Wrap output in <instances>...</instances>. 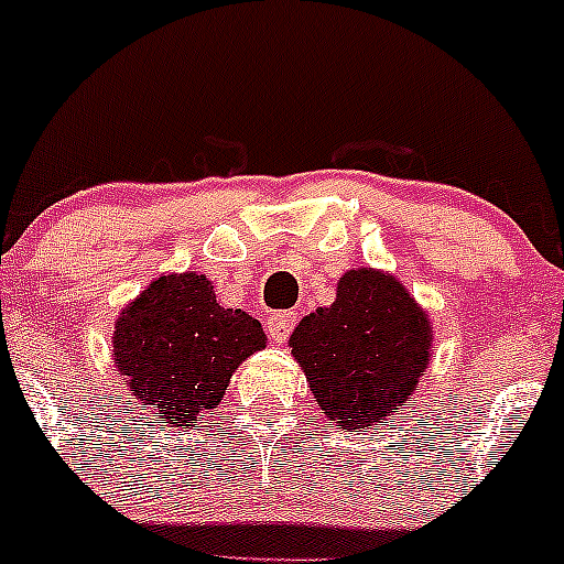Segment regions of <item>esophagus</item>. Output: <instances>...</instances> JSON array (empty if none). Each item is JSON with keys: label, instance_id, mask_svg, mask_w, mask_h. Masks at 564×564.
Masks as SVG:
<instances>
[{"label": "esophagus", "instance_id": "1", "mask_svg": "<svg viewBox=\"0 0 564 564\" xmlns=\"http://www.w3.org/2000/svg\"><path fill=\"white\" fill-rule=\"evenodd\" d=\"M293 325H295L293 312H274V315L269 317L265 330H269V336L276 341V345H282V341L293 334Z\"/></svg>", "mask_w": 564, "mask_h": 564}]
</instances>
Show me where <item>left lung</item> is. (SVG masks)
<instances>
[{
    "instance_id": "obj_1",
    "label": "left lung",
    "mask_w": 564,
    "mask_h": 564,
    "mask_svg": "<svg viewBox=\"0 0 564 564\" xmlns=\"http://www.w3.org/2000/svg\"><path fill=\"white\" fill-rule=\"evenodd\" d=\"M429 321L393 276L347 271L336 301L290 336L321 410L339 429H364L402 410L429 364Z\"/></svg>"
}]
</instances>
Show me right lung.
Masks as SVG:
<instances>
[{
    "instance_id": "1",
    "label": "right lung",
    "mask_w": 564,
    "mask_h": 564,
    "mask_svg": "<svg viewBox=\"0 0 564 564\" xmlns=\"http://www.w3.org/2000/svg\"><path fill=\"white\" fill-rule=\"evenodd\" d=\"M265 345L254 317L217 304L197 274L160 276L116 323L113 361L132 397L167 421L193 426L219 404L230 375Z\"/></svg>"
}]
</instances>
